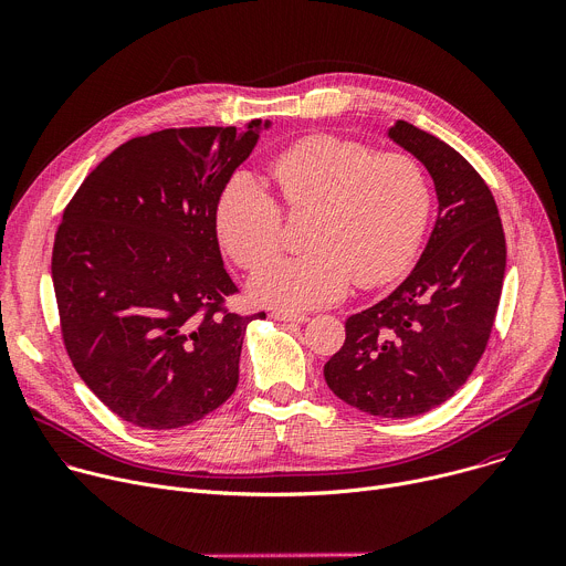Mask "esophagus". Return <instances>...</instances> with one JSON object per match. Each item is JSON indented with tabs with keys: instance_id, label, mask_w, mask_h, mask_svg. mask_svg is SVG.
<instances>
[{
	"instance_id": "esophagus-1",
	"label": "esophagus",
	"mask_w": 566,
	"mask_h": 566,
	"mask_svg": "<svg viewBox=\"0 0 566 566\" xmlns=\"http://www.w3.org/2000/svg\"><path fill=\"white\" fill-rule=\"evenodd\" d=\"M271 317H275L280 322H297V325H304V322L308 319L304 313H293V311H273Z\"/></svg>"
}]
</instances>
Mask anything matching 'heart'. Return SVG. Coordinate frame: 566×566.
<instances>
[{
  "label": "heart",
  "mask_w": 566,
  "mask_h": 566,
  "mask_svg": "<svg viewBox=\"0 0 566 566\" xmlns=\"http://www.w3.org/2000/svg\"><path fill=\"white\" fill-rule=\"evenodd\" d=\"M289 210L311 208L302 255L282 258L255 275L253 295L300 311L343 297L354 282L380 286L410 266L426 232L430 188L417 160L400 151L374 154L332 134L297 138L271 160ZM221 247L255 271L277 251L282 210L260 179L237 172L214 208Z\"/></svg>",
  "instance_id": "heart-1"
}]
</instances>
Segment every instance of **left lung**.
Returning a JSON list of instances; mask_svg holds the SVG:
<instances>
[{
  "label": "left lung",
  "mask_w": 566,
  "mask_h": 566,
  "mask_svg": "<svg viewBox=\"0 0 566 566\" xmlns=\"http://www.w3.org/2000/svg\"><path fill=\"white\" fill-rule=\"evenodd\" d=\"M387 136L430 172L439 214L415 271L347 317L345 345L325 365V380L360 412L408 419L446 402L486 349L506 239L491 188L457 149L406 120Z\"/></svg>",
  "instance_id": "obj_1"
}]
</instances>
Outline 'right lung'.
I'll return each instance as SVG.
<instances>
[{"label": "right lung", "mask_w": 566, "mask_h": 566, "mask_svg": "<svg viewBox=\"0 0 566 566\" xmlns=\"http://www.w3.org/2000/svg\"><path fill=\"white\" fill-rule=\"evenodd\" d=\"M271 123L160 129L116 147L64 208L51 277L66 354L145 430L190 426L230 398L253 317L228 311L214 208Z\"/></svg>", "instance_id": "obj_1"}]
</instances>
